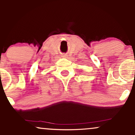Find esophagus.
Returning <instances> with one entry per match:
<instances>
[{
	"label": "esophagus",
	"mask_w": 135,
	"mask_h": 135,
	"mask_svg": "<svg viewBox=\"0 0 135 135\" xmlns=\"http://www.w3.org/2000/svg\"><path fill=\"white\" fill-rule=\"evenodd\" d=\"M62 57H63V58H66V57H67V55H62Z\"/></svg>",
	"instance_id": "obj_1"
}]
</instances>
